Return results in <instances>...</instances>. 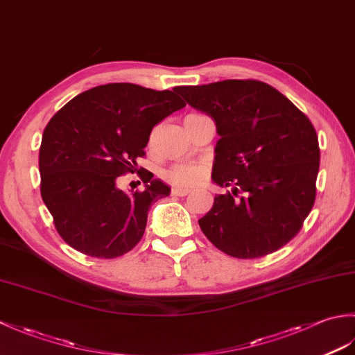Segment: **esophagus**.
Returning a JSON list of instances; mask_svg holds the SVG:
<instances>
[{
    "instance_id": "esophagus-1",
    "label": "esophagus",
    "mask_w": 355,
    "mask_h": 355,
    "mask_svg": "<svg viewBox=\"0 0 355 355\" xmlns=\"http://www.w3.org/2000/svg\"><path fill=\"white\" fill-rule=\"evenodd\" d=\"M187 193H191V191L184 189V187H173V189H172L173 197H186Z\"/></svg>"
}]
</instances>
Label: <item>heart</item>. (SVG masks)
I'll return each mask as SVG.
<instances>
[{"label": "heart", "instance_id": "heart-1", "mask_svg": "<svg viewBox=\"0 0 355 355\" xmlns=\"http://www.w3.org/2000/svg\"><path fill=\"white\" fill-rule=\"evenodd\" d=\"M164 177L169 180L171 183L177 186H197L202 180L207 177V169L206 166L195 164V163H184V164H177L171 168L168 172L164 173Z\"/></svg>", "mask_w": 355, "mask_h": 355}]
</instances>
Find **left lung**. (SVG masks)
I'll use <instances>...</instances> for the list:
<instances>
[{"label": "left lung", "mask_w": 355, "mask_h": 355, "mask_svg": "<svg viewBox=\"0 0 355 355\" xmlns=\"http://www.w3.org/2000/svg\"><path fill=\"white\" fill-rule=\"evenodd\" d=\"M192 108L215 120L214 183L243 192L216 195L198 220L202 233L233 258L276 252L297 235L315 200L320 149L313 123L276 88L227 79L175 87Z\"/></svg>", "instance_id": "8db88e82"}]
</instances>
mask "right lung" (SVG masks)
I'll list each match as a JSON object with an SVG mask.
<instances>
[{
	"label": "right lung",
	"instance_id": "right-lung-1",
	"mask_svg": "<svg viewBox=\"0 0 355 355\" xmlns=\"http://www.w3.org/2000/svg\"><path fill=\"white\" fill-rule=\"evenodd\" d=\"M186 103L169 89L99 85L65 103L45 126L40 148L41 197L59 235L84 254L122 256L139 244L153 202L171 187L143 171V191L125 192L153 128Z\"/></svg>",
	"mask_w": 355,
	"mask_h": 355
}]
</instances>
